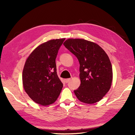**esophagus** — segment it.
<instances>
[{"instance_id": "1", "label": "esophagus", "mask_w": 135, "mask_h": 135, "mask_svg": "<svg viewBox=\"0 0 135 135\" xmlns=\"http://www.w3.org/2000/svg\"><path fill=\"white\" fill-rule=\"evenodd\" d=\"M64 81H65V82L66 83H68V82H69L71 81V78L65 79H64Z\"/></svg>"}]
</instances>
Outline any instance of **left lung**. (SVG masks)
Wrapping results in <instances>:
<instances>
[{
  "mask_svg": "<svg viewBox=\"0 0 135 135\" xmlns=\"http://www.w3.org/2000/svg\"><path fill=\"white\" fill-rule=\"evenodd\" d=\"M63 45L78 59L81 85L74 93L86 104L101 100L110 90L113 68L109 57L99 45L84 39H68Z\"/></svg>",
  "mask_w": 135,
  "mask_h": 135,
  "instance_id": "obj_1",
  "label": "left lung"
}]
</instances>
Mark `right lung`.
Segmentation results:
<instances>
[{"instance_id": "add662e5", "label": "right lung", "mask_w": 135, "mask_h": 135, "mask_svg": "<svg viewBox=\"0 0 135 135\" xmlns=\"http://www.w3.org/2000/svg\"><path fill=\"white\" fill-rule=\"evenodd\" d=\"M65 38L51 39L39 45L25 61L22 85L36 103L48 105L56 101L63 84L57 74L56 59Z\"/></svg>"}]
</instances>
